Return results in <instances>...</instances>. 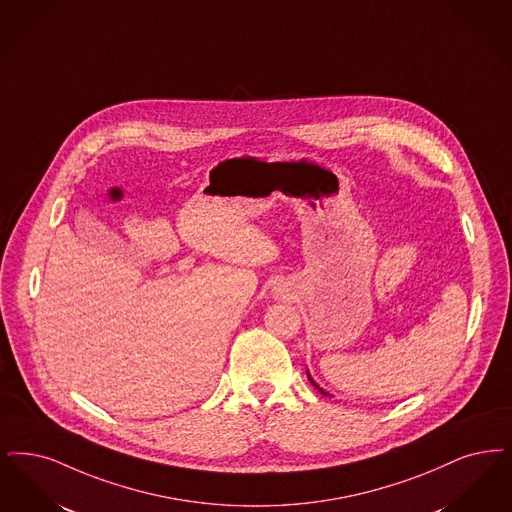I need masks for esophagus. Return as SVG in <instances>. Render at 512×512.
<instances>
[{
	"label": "esophagus",
	"mask_w": 512,
	"mask_h": 512,
	"mask_svg": "<svg viewBox=\"0 0 512 512\" xmlns=\"http://www.w3.org/2000/svg\"><path fill=\"white\" fill-rule=\"evenodd\" d=\"M280 293H282V291H280Z\"/></svg>",
	"instance_id": "esophagus-1"
}]
</instances>
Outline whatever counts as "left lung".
<instances>
[{"instance_id":"1","label":"left lung","mask_w":512,"mask_h":512,"mask_svg":"<svg viewBox=\"0 0 512 512\" xmlns=\"http://www.w3.org/2000/svg\"><path fill=\"white\" fill-rule=\"evenodd\" d=\"M308 379H310V383H312V385H314V387H316V389L320 390V392H322V394H324V396H329V394H328V392H326V390L320 389V387H318V385H316V383H314V381H312V377H310V375H308Z\"/></svg>"}]
</instances>
